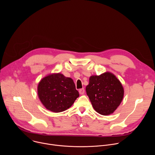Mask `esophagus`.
<instances>
[{"instance_id":"esophagus-1","label":"esophagus","mask_w":155,"mask_h":155,"mask_svg":"<svg viewBox=\"0 0 155 155\" xmlns=\"http://www.w3.org/2000/svg\"><path fill=\"white\" fill-rule=\"evenodd\" d=\"M79 93L80 94H83L84 93V88H81V89L79 90Z\"/></svg>"}]
</instances>
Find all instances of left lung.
Masks as SVG:
<instances>
[{"instance_id":"obj_1","label":"left lung","mask_w":155,"mask_h":155,"mask_svg":"<svg viewBox=\"0 0 155 155\" xmlns=\"http://www.w3.org/2000/svg\"><path fill=\"white\" fill-rule=\"evenodd\" d=\"M86 91L94 110L103 115L114 113L124 96L120 81L110 72L90 77Z\"/></svg>"}]
</instances>
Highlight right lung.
<instances>
[{"label":"right lung","mask_w":155,"mask_h":155,"mask_svg":"<svg viewBox=\"0 0 155 155\" xmlns=\"http://www.w3.org/2000/svg\"><path fill=\"white\" fill-rule=\"evenodd\" d=\"M38 95L47 109L58 113L70 108L79 93L73 80L59 73L47 76L40 81Z\"/></svg>","instance_id":"add662e5"}]
</instances>
